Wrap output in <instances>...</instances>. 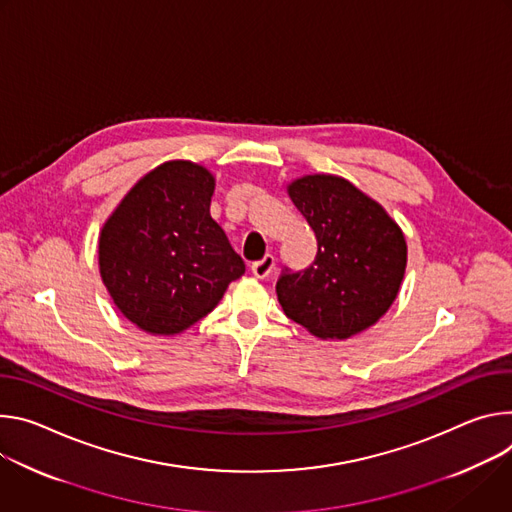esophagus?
<instances>
[{
    "instance_id": "34e87169",
    "label": "esophagus",
    "mask_w": 512,
    "mask_h": 512,
    "mask_svg": "<svg viewBox=\"0 0 512 512\" xmlns=\"http://www.w3.org/2000/svg\"><path fill=\"white\" fill-rule=\"evenodd\" d=\"M272 268H274V256L266 254L262 260L254 262L250 270H252V274H254L256 278H266V276L272 272Z\"/></svg>"
}]
</instances>
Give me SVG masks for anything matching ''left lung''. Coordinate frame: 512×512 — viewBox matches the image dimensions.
Instances as JSON below:
<instances>
[{
    "label": "left lung",
    "instance_id": "left-lung-1",
    "mask_svg": "<svg viewBox=\"0 0 512 512\" xmlns=\"http://www.w3.org/2000/svg\"><path fill=\"white\" fill-rule=\"evenodd\" d=\"M317 238L313 264L276 282L282 311L311 335L348 339L374 325L401 291L405 234L388 211L337 175H305L287 185Z\"/></svg>",
    "mask_w": 512,
    "mask_h": 512
}]
</instances>
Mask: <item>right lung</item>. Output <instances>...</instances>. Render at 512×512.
Instances as JSON below:
<instances>
[{
    "instance_id": "right-lung-1",
    "label": "right lung",
    "mask_w": 512,
    "mask_h": 512,
    "mask_svg": "<svg viewBox=\"0 0 512 512\" xmlns=\"http://www.w3.org/2000/svg\"><path fill=\"white\" fill-rule=\"evenodd\" d=\"M215 177L191 160L146 173L105 219L97 260L118 311L150 335H179L215 309L246 266L209 215Z\"/></svg>"
}]
</instances>
